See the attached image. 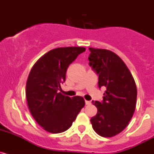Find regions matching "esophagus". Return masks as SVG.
Returning <instances> with one entry per match:
<instances>
[{
	"label": "esophagus",
	"instance_id": "1",
	"mask_svg": "<svg viewBox=\"0 0 154 154\" xmlns=\"http://www.w3.org/2000/svg\"><path fill=\"white\" fill-rule=\"evenodd\" d=\"M85 104H86V105L91 104V102L90 101H88V100H85Z\"/></svg>",
	"mask_w": 154,
	"mask_h": 154
}]
</instances>
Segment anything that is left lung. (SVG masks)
Returning a JSON list of instances; mask_svg holds the SVG:
<instances>
[{"mask_svg": "<svg viewBox=\"0 0 154 154\" xmlns=\"http://www.w3.org/2000/svg\"><path fill=\"white\" fill-rule=\"evenodd\" d=\"M89 49V65L99 75V87L106 88L103 102H92L98 112L91 118V123L99 136L112 137L123 131L133 117L137 85L130 71L116 54L107 49Z\"/></svg>", "mask_w": 154, "mask_h": 154, "instance_id": "1", "label": "left lung"}]
</instances>
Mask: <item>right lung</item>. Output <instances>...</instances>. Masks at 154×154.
Masks as SVG:
<instances>
[{"label":"right lung","instance_id":"add662e5","mask_svg":"<svg viewBox=\"0 0 154 154\" xmlns=\"http://www.w3.org/2000/svg\"><path fill=\"white\" fill-rule=\"evenodd\" d=\"M85 51L82 47L51 50L35 62L28 75L25 89L28 109L46 131L59 133L67 130L85 106L82 96L70 98L58 92L65 81L69 65Z\"/></svg>","mask_w":154,"mask_h":154}]
</instances>
